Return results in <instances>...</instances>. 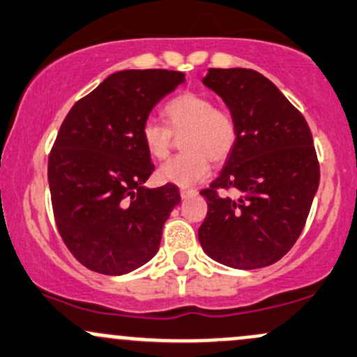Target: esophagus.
Here are the masks:
<instances>
[{"label":"esophagus","instance_id":"1","mask_svg":"<svg viewBox=\"0 0 357 357\" xmlns=\"http://www.w3.org/2000/svg\"><path fill=\"white\" fill-rule=\"evenodd\" d=\"M179 192H181V198H183V199L190 198V196H196V195H198V191H196V190H181Z\"/></svg>","mask_w":357,"mask_h":357}]
</instances>
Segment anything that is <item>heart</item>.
Returning <instances> with one entry per match:
<instances>
[{
	"label": "heart",
	"instance_id": "b5f03b06",
	"mask_svg": "<svg viewBox=\"0 0 357 357\" xmlns=\"http://www.w3.org/2000/svg\"><path fill=\"white\" fill-rule=\"evenodd\" d=\"M167 128L155 121L142 126L146 151L155 159H165L173 144V134H184L186 153L174 155L158 169L161 183L190 188L210 176L213 161H223L236 141V122L227 109L213 107L204 93L184 92L162 107Z\"/></svg>",
	"mask_w": 357,
	"mask_h": 357
}]
</instances>
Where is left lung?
I'll use <instances>...</instances> for the list:
<instances>
[{
  "label": "left lung",
  "mask_w": 357,
  "mask_h": 357,
  "mask_svg": "<svg viewBox=\"0 0 357 357\" xmlns=\"http://www.w3.org/2000/svg\"><path fill=\"white\" fill-rule=\"evenodd\" d=\"M203 84L227 104L236 141L218 178L202 191L208 215L199 243L227 267H267L294 247L317 192L312 134L304 116L261 73L210 68ZM218 189L241 196L220 197Z\"/></svg>",
  "instance_id": "obj_1"
}]
</instances>
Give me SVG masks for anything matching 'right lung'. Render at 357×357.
Segmentation results:
<instances>
[{
    "label": "right lung",
    "instance_id": "add662e5",
    "mask_svg": "<svg viewBox=\"0 0 357 357\" xmlns=\"http://www.w3.org/2000/svg\"><path fill=\"white\" fill-rule=\"evenodd\" d=\"M183 82V72L161 68L116 72L60 127L48 158L53 215L72 255L93 272L124 275L158 253L181 196L174 184L144 186L154 165L141 130Z\"/></svg>",
    "mask_w": 357,
    "mask_h": 357
}]
</instances>
